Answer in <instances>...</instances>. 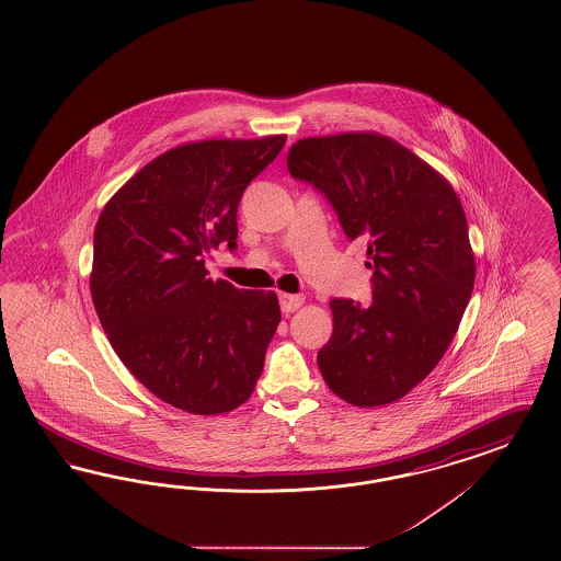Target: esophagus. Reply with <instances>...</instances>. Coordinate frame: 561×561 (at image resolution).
I'll list each match as a JSON object with an SVG mask.
<instances>
[{
	"instance_id": "esophagus-1",
	"label": "esophagus",
	"mask_w": 561,
	"mask_h": 561,
	"mask_svg": "<svg viewBox=\"0 0 561 561\" xmlns=\"http://www.w3.org/2000/svg\"><path fill=\"white\" fill-rule=\"evenodd\" d=\"M279 305H282V310L289 314V312H294V310H298L300 306L305 305V296H300V294H279Z\"/></svg>"
}]
</instances>
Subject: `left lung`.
<instances>
[{
	"instance_id": "8db88e82",
	"label": "left lung",
	"mask_w": 561,
	"mask_h": 561,
	"mask_svg": "<svg viewBox=\"0 0 561 561\" xmlns=\"http://www.w3.org/2000/svg\"><path fill=\"white\" fill-rule=\"evenodd\" d=\"M288 170L324 193L347 238L368 240L373 305L329 302L333 335L319 370L356 408L392 403L436 368L473 291L459 195L420 156L374 131L298 139Z\"/></svg>"
}]
</instances>
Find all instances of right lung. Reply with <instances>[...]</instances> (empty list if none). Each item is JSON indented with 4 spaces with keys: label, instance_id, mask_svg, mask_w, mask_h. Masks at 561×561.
<instances>
[{
    "label": "right lung",
    "instance_id": "right-lung-1",
    "mask_svg": "<svg viewBox=\"0 0 561 561\" xmlns=\"http://www.w3.org/2000/svg\"><path fill=\"white\" fill-rule=\"evenodd\" d=\"M286 136L204 139L160 153L108 199L90 291L115 354L158 399L193 415L240 408L282 321L273 291L211 279L205 255L237 247L249 183Z\"/></svg>",
    "mask_w": 561,
    "mask_h": 561
}]
</instances>
